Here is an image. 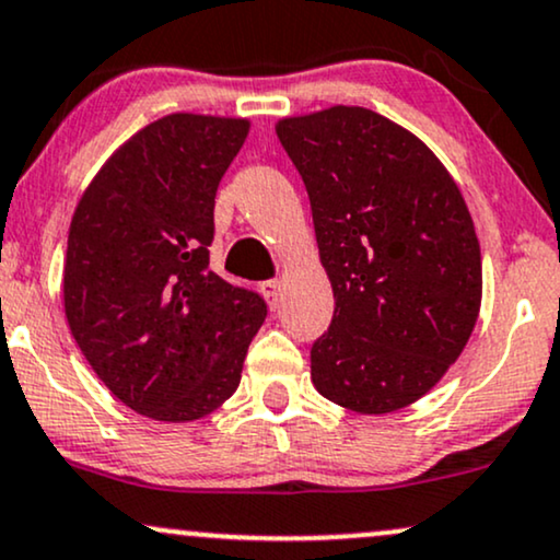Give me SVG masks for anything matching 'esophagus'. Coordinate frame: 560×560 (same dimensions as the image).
Segmentation results:
<instances>
[{"instance_id":"esophagus-1","label":"esophagus","mask_w":560,"mask_h":560,"mask_svg":"<svg viewBox=\"0 0 560 560\" xmlns=\"http://www.w3.org/2000/svg\"><path fill=\"white\" fill-rule=\"evenodd\" d=\"M261 295H265L269 308H278V301H280V280H265L259 285Z\"/></svg>"}]
</instances>
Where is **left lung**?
<instances>
[{
	"mask_svg": "<svg viewBox=\"0 0 560 560\" xmlns=\"http://www.w3.org/2000/svg\"><path fill=\"white\" fill-rule=\"evenodd\" d=\"M335 293L312 345L322 397L363 416L412 405L470 340L482 265L457 184L416 135L361 106L278 121Z\"/></svg>",
	"mask_w": 560,
	"mask_h": 560,
	"instance_id": "left-lung-1",
	"label": "left lung"
}]
</instances>
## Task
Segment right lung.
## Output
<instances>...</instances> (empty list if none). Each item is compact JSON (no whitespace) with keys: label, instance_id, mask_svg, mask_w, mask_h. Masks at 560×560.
I'll return each instance as SVG.
<instances>
[{"label":"right lung","instance_id":"obj_1","mask_svg":"<svg viewBox=\"0 0 560 560\" xmlns=\"http://www.w3.org/2000/svg\"><path fill=\"white\" fill-rule=\"evenodd\" d=\"M246 119L171 114L108 158L74 210L65 312L93 371L140 416L186 423L238 389L259 293L210 269L218 184Z\"/></svg>","mask_w":560,"mask_h":560}]
</instances>
